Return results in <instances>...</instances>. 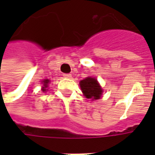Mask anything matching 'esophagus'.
I'll return each instance as SVG.
<instances>
[{
    "instance_id": "1",
    "label": "esophagus",
    "mask_w": 155,
    "mask_h": 155,
    "mask_svg": "<svg viewBox=\"0 0 155 155\" xmlns=\"http://www.w3.org/2000/svg\"><path fill=\"white\" fill-rule=\"evenodd\" d=\"M63 76H64V78H71V75L67 74V73H64V74H63Z\"/></svg>"
}]
</instances>
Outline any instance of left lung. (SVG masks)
<instances>
[{
    "instance_id": "obj_1",
    "label": "left lung",
    "mask_w": 155,
    "mask_h": 155,
    "mask_svg": "<svg viewBox=\"0 0 155 155\" xmlns=\"http://www.w3.org/2000/svg\"><path fill=\"white\" fill-rule=\"evenodd\" d=\"M82 92L84 93V97L88 99L91 100H97L103 95V89L100 86L97 79L95 78L88 77L83 79L79 83Z\"/></svg>"
}]
</instances>
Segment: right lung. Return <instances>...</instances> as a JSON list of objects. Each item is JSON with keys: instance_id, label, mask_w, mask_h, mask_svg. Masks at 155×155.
Segmentation results:
<instances>
[{"instance_id": "1", "label": "right lung", "mask_w": 155, "mask_h": 155, "mask_svg": "<svg viewBox=\"0 0 155 155\" xmlns=\"http://www.w3.org/2000/svg\"><path fill=\"white\" fill-rule=\"evenodd\" d=\"M41 83L43 84V87H42L41 90H42L43 92H45V91H47V87H48V84H49V83H50V80H49V79H44Z\"/></svg>"}]
</instances>
